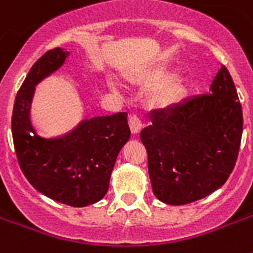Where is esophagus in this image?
<instances>
[{"label":"esophagus","mask_w":253,"mask_h":253,"mask_svg":"<svg viewBox=\"0 0 253 253\" xmlns=\"http://www.w3.org/2000/svg\"><path fill=\"white\" fill-rule=\"evenodd\" d=\"M128 125H130L131 132L132 134H138L140 128H142V122H140V119L136 114H131L128 117Z\"/></svg>","instance_id":"34e87169"}]
</instances>
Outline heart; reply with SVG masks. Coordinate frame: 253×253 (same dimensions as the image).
I'll return each instance as SVG.
<instances>
[{"mask_svg":"<svg viewBox=\"0 0 253 253\" xmlns=\"http://www.w3.org/2000/svg\"><path fill=\"white\" fill-rule=\"evenodd\" d=\"M164 77H166V72H164L163 69L148 68L144 69V71L139 75V80L142 81V83H144V84L154 85L160 83ZM170 94H172V87L169 86V85L162 86L158 90V93H156L159 99H167L168 97H170Z\"/></svg>","mask_w":253,"mask_h":253,"instance_id":"b5f03b06","label":"heart"}]
</instances>
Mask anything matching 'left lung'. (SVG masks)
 <instances>
[{"instance_id": "obj_1", "label": "left lung", "mask_w": 253, "mask_h": 253, "mask_svg": "<svg viewBox=\"0 0 253 253\" xmlns=\"http://www.w3.org/2000/svg\"><path fill=\"white\" fill-rule=\"evenodd\" d=\"M140 132L158 200L186 205L227 181L243 132V111L227 68L222 65L208 94L151 111Z\"/></svg>"}]
</instances>
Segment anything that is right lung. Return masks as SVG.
<instances>
[{
	"label": "right lung",
	"instance_id": "1",
	"mask_svg": "<svg viewBox=\"0 0 253 253\" xmlns=\"http://www.w3.org/2000/svg\"><path fill=\"white\" fill-rule=\"evenodd\" d=\"M68 52L49 49L27 73L15 97L11 132L18 164L38 192L83 208L106 194L119 151L130 139L127 113L85 119L68 134L42 138L30 122L35 85L64 64Z\"/></svg>",
	"mask_w": 253,
	"mask_h": 253
}]
</instances>
